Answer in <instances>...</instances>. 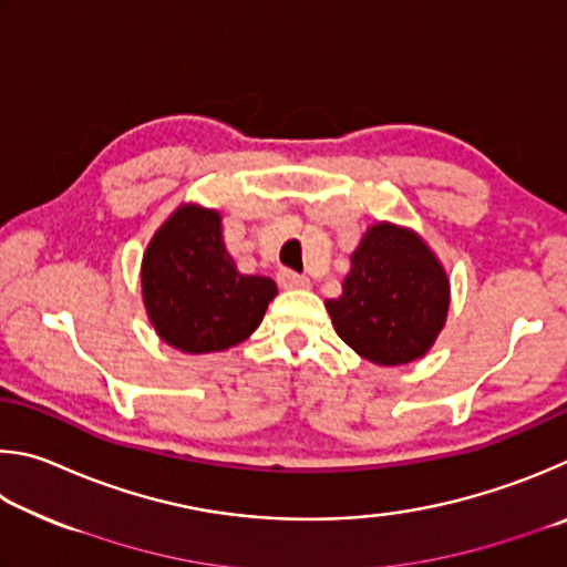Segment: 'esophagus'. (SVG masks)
<instances>
[{
  "instance_id": "1",
  "label": "esophagus",
  "mask_w": 567,
  "mask_h": 567,
  "mask_svg": "<svg viewBox=\"0 0 567 567\" xmlns=\"http://www.w3.org/2000/svg\"><path fill=\"white\" fill-rule=\"evenodd\" d=\"M278 286H281V289H309L311 281L306 276H299L296 271L284 268V271H278Z\"/></svg>"
}]
</instances>
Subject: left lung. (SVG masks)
Returning <instances> with one entry per match:
<instances>
[{
  "label": "left lung",
  "instance_id": "obj_1",
  "mask_svg": "<svg viewBox=\"0 0 567 567\" xmlns=\"http://www.w3.org/2000/svg\"><path fill=\"white\" fill-rule=\"evenodd\" d=\"M451 281L433 248L391 221L365 228L343 293L326 301L336 333L361 359L403 365L423 359L443 331Z\"/></svg>",
  "mask_w": 567,
  "mask_h": 567
}]
</instances>
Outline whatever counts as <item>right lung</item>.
<instances>
[{
  "instance_id": "obj_1",
  "label": "right lung",
  "mask_w": 567,
  "mask_h": 567,
  "mask_svg": "<svg viewBox=\"0 0 567 567\" xmlns=\"http://www.w3.org/2000/svg\"><path fill=\"white\" fill-rule=\"evenodd\" d=\"M278 293L268 276L236 268L216 208L182 204L142 258V299L158 339L182 353H218L246 341Z\"/></svg>"
}]
</instances>
